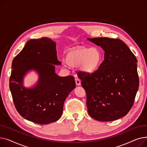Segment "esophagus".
<instances>
[{
	"instance_id": "obj_1",
	"label": "esophagus",
	"mask_w": 147,
	"mask_h": 147,
	"mask_svg": "<svg viewBox=\"0 0 147 147\" xmlns=\"http://www.w3.org/2000/svg\"><path fill=\"white\" fill-rule=\"evenodd\" d=\"M75 81H76V84L77 86H80V84H81V81L79 80V79H76L75 80Z\"/></svg>"
}]
</instances>
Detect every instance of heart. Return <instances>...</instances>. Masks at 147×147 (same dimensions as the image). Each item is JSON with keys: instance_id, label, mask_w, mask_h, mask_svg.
Here are the masks:
<instances>
[{"instance_id": "1", "label": "heart", "mask_w": 147, "mask_h": 147, "mask_svg": "<svg viewBox=\"0 0 147 147\" xmlns=\"http://www.w3.org/2000/svg\"><path fill=\"white\" fill-rule=\"evenodd\" d=\"M65 63L71 67H79L83 73L89 76L96 73L103 61L101 51L98 48H78L67 52Z\"/></svg>"}]
</instances>
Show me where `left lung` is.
<instances>
[{
	"label": "left lung",
	"instance_id": "8db88e82",
	"mask_svg": "<svg viewBox=\"0 0 147 147\" xmlns=\"http://www.w3.org/2000/svg\"><path fill=\"white\" fill-rule=\"evenodd\" d=\"M87 39L105 52L104 60L96 73L79 74L86 93L88 112L98 121L118 120L130 111L138 90L137 59L128 46L118 38Z\"/></svg>",
	"mask_w": 147,
	"mask_h": 147
}]
</instances>
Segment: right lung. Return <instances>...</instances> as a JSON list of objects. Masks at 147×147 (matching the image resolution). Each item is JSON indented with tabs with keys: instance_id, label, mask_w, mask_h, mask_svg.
Masks as SVG:
<instances>
[{
	"instance_id": "1",
	"label": "right lung",
	"mask_w": 147,
	"mask_h": 147,
	"mask_svg": "<svg viewBox=\"0 0 147 147\" xmlns=\"http://www.w3.org/2000/svg\"><path fill=\"white\" fill-rule=\"evenodd\" d=\"M56 43L48 37L28 40L12 63L9 89L15 108L25 119L40 125L57 121L63 112L69 94L75 88L73 76L59 77L55 66L58 60ZM33 71L38 81L27 88L25 76Z\"/></svg>"
}]
</instances>
